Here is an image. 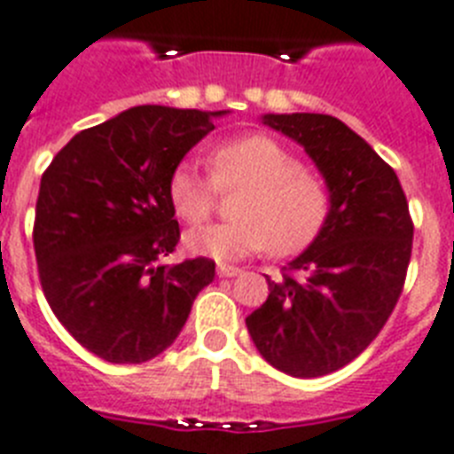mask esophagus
<instances>
[{
	"label": "esophagus",
	"mask_w": 454,
	"mask_h": 454,
	"mask_svg": "<svg viewBox=\"0 0 454 454\" xmlns=\"http://www.w3.org/2000/svg\"><path fill=\"white\" fill-rule=\"evenodd\" d=\"M239 267H231V264H217V277H224V278H230V277H237L239 274Z\"/></svg>",
	"instance_id": "esophagus-1"
}]
</instances>
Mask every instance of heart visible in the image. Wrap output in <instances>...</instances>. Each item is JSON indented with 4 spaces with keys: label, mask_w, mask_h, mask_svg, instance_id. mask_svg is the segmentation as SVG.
Segmentation results:
<instances>
[{
    "label": "heart",
    "mask_w": 454,
    "mask_h": 454,
    "mask_svg": "<svg viewBox=\"0 0 454 454\" xmlns=\"http://www.w3.org/2000/svg\"><path fill=\"white\" fill-rule=\"evenodd\" d=\"M246 190L231 223L190 234L197 255L239 260L270 248L288 257L321 234L330 215V190L295 152L271 136H246L210 152V176L197 164L180 161L168 176V201L192 227L204 224L220 192Z\"/></svg>",
    "instance_id": "heart-1"
}]
</instances>
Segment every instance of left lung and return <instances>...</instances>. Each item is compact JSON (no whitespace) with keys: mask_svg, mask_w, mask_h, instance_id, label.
Returning <instances> with one entry per match:
<instances>
[{"mask_svg":"<svg viewBox=\"0 0 454 454\" xmlns=\"http://www.w3.org/2000/svg\"><path fill=\"white\" fill-rule=\"evenodd\" d=\"M324 173L330 215L248 318L264 361L293 377L351 364L380 335L403 293L412 253L408 199L396 173L364 137L330 114H264Z\"/></svg>","mask_w":454,"mask_h":454,"instance_id":"obj_1","label":"left lung"}]
</instances>
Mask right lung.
Wrapping results in <instances>:
<instances>
[{
    "label": "right lung",
    "instance_id": "add662e5",
    "mask_svg": "<svg viewBox=\"0 0 454 454\" xmlns=\"http://www.w3.org/2000/svg\"><path fill=\"white\" fill-rule=\"evenodd\" d=\"M224 112L140 105L58 152L39 184L35 255L46 302L82 347L110 364L168 349L215 262L164 264L180 241L168 176Z\"/></svg>",
    "mask_w": 454,
    "mask_h": 454
}]
</instances>
